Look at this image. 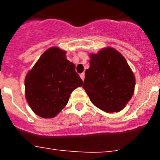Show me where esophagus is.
<instances>
[{
	"instance_id": "obj_1",
	"label": "esophagus",
	"mask_w": 160,
	"mask_h": 160,
	"mask_svg": "<svg viewBox=\"0 0 160 160\" xmlns=\"http://www.w3.org/2000/svg\"><path fill=\"white\" fill-rule=\"evenodd\" d=\"M80 78H81L82 79V80H84V78H85V73H81V74H80Z\"/></svg>"
}]
</instances>
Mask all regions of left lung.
<instances>
[{"label":"left lung","mask_w":160,"mask_h":160,"mask_svg":"<svg viewBox=\"0 0 160 160\" xmlns=\"http://www.w3.org/2000/svg\"><path fill=\"white\" fill-rule=\"evenodd\" d=\"M135 78L124 57L105 48L90 54L82 87L95 107L107 113L123 109L134 94Z\"/></svg>","instance_id":"1"}]
</instances>
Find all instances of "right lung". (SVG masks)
Instances as JSON below:
<instances>
[{
  "instance_id": "right-lung-1",
  "label": "right lung",
  "mask_w": 160,
  "mask_h": 160,
  "mask_svg": "<svg viewBox=\"0 0 160 160\" xmlns=\"http://www.w3.org/2000/svg\"><path fill=\"white\" fill-rule=\"evenodd\" d=\"M82 84L75 65L66 59V52L52 47L25 77V97L38 116L53 118L66 107L72 91Z\"/></svg>"
}]
</instances>
